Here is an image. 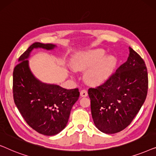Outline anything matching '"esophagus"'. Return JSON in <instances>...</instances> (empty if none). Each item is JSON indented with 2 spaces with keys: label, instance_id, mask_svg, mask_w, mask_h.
<instances>
[{
  "label": "esophagus",
  "instance_id": "34e87169",
  "mask_svg": "<svg viewBox=\"0 0 156 156\" xmlns=\"http://www.w3.org/2000/svg\"><path fill=\"white\" fill-rule=\"evenodd\" d=\"M80 95L81 97H87V96L88 95L87 89H82V90L80 91Z\"/></svg>",
  "mask_w": 156,
  "mask_h": 156
}]
</instances>
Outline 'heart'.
Listing matches in <instances>:
<instances>
[{
  "label": "heart",
  "instance_id": "1",
  "mask_svg": "<svg viewBox=\"0 0 156 156\" xmlns=\"http://www.w3.org/2000/svg\"><path fill=\"white\" fill-rule=\"evenodd\" d=\"M104 55L105 52L102 50L80 53L72 59V67L76 71H83L89 68L85 73V80L90 84H99L109 75L115 64V59L112 56H108L101 60Z\"/></svg>",
  "mask_w": 156,
  "mask_h": 156
}]
</instances>
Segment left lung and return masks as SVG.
Returning a JSON list of instances; mask_svg holds the SVG:
<instances>
[{"label": "left lung", "instance_id": "obj_1", "mask_svg": "<svg viewBox=\"0 0 156 156\" xmlns=\"http://www.w3.org/2000/svg\"><path fill=\"white\" fill-rule=\"evenodd\" d=\"M148 88L145 62L129 48L127 60L103 84L89 89L91 115L96 127L107 134L126 129L144 104Z\"/></svg>", "mask_w": 156, "mask_h": 156}]
</instances>
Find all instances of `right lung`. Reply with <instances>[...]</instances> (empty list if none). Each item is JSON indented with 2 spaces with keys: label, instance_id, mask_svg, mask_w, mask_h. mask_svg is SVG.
<instances>
[{
  "label": "right lung",
  "instance_id": "1",
  "mask_svg": "<svg viewBox=\"0 0 156 156\" xmlns=\"http://www.w3.org/2000/svg\"><path fill=\"white\" fill-rule=\"evenodd\" d=\"M55 45L35 42L19 57L12 74V94L26 123L39 133L54 136L65 129L70 112L80 97L78 88L66 89L40 82L32 74L27 58L33 48L51 50Z\"/></svg>",
  "mask_w": 156,
  "mask_h": 156
}]
</instances>
